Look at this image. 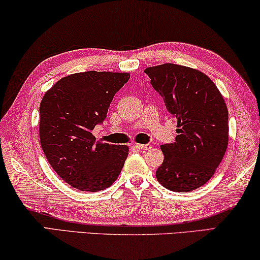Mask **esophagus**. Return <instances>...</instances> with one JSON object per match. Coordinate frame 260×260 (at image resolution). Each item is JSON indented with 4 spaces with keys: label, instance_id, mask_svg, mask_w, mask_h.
Returning a JSON list of instances; mask_svg holds the SVG:
<instances>
[{
    "label": "esophagus",
    "instance_id": "obj_1",
    "mask_svg": "<svg viewBox=\"0 0 260 260\" xmlns=\"http://www.w3.org/2000/svg\"><path fill=\"white\" fill-rule=\"evenodd\" d=\"M135 147L138 149H140V151H147V149H151L152 146L149 144H135Z\"/></svg>",
    "mask_w": 260,
    "mask_h": 260
}]
</instances>
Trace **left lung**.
<instances>
[{
    "label": "left lung",
    "instance_id": "1",
    "mask_svg": "<svg viewBox=\"0 0 260 260\" xmlns=\"http://www.w3.org/2000/svg\"><path fill=\"white\" fill-rule=\"evenodd\" d=\"M178 120L175 141L161 146L156 179L164 187L189 192L210 180L229 144V112L213 81L197 69L165 63L145 71Z\"/></svg>",
    "mask_w": 260,
    "mask_h": 260
}]
</instances>
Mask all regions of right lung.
Returning a JSON list of instances; mask_svg holds the SVG:
<instances>
[{"label":"right lung","mask_w":260,"mask_h":260,"mask_svg":"<svg viewBox=\"0 0 260 260\" xmlns=\"http://www.w3.org/2000/svg\"><path fill=\"white\" fill-rule=\"evenodd\" d=\"M127 73L83 72L66 76L40 105V140L53 170L80 191L98 192L119 177L128 147L95 141L92 131L107 118Z\"/></svg>","instance_id":"right-lung-1"}]
</instances>
